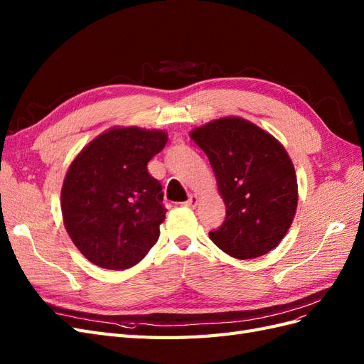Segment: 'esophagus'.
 Returning a JSON list of instances; mask_svg holds the SVG:
<instances>
[{
  "mask_svg": "<svg viewBox=\"0 0 364 364\" xmlns=\"http://www.w3.org/2000/svg\"><path fill=\"white\" fill-rule=\"evenodd\" d=\"M197 203H199V196H197V194H191V196H190V199L185 202V206H188V208H196V206H197Z\"/></svg>",
  "mask_w": 364,
  "mask_h": 364,
  "instance_id": "34e87169",
  "label": "esophagus"
}]
</instances>
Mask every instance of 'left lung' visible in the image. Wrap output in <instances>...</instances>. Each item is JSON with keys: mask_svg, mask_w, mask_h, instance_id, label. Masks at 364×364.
<instances>
[{"mask_svg": "<svg viewBox=\"0 0 364 364\" xmlns=\"http://www.w3.org/2000/svg\"><path fill=\"white\" fill-rule=\"evenodd\" d=\"M211 164L226 218L209 238L228 255H266L289 232L297 208L294 165L281 142L240 117H223L190 134Z\"/></svg>", "mask_w": 364, "mask_h": 364, "instance_id": "obj_1", "label": "left lung"}]
</instances>
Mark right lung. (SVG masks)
<instances>
[{
  "label": "right lung",
  "mask_w": 364,
  "mask_h": 364,
  "mask_svg": "<svg viewBox=\"0 0 364 364\" xmlns=\"http://www.w3.org/2000/svg\"><path fill=\"white\" fill-rule=\"evenodd\" d=\"M167 141L158 129L111 127L71 162L60 191L63 225L95 266L130 269L158 241L167 209L147 164Z\"/></svg>",
  "instance_id": "right-lung-1"
}]
</instances>
